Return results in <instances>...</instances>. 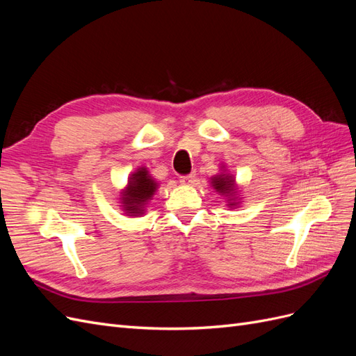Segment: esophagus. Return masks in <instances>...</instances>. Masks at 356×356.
I'll return each instance as SVG.
<instances>
[{
    "label": "esophagus",
    "instance_id": "obj_1",
    "mask_svg": "<svg viewBox=\"0 0 356 356\" xmlns=\"http://www.w3.org/2000/svg\"><path fill=\"white\" fill-rule=\"evenodd\" d=\"M195 181H196V174H188V175L179 177V182H181V184H186V186L193 184V182H195Z\"/></svg>",
    "mask_w": 356,
    "mask_h": 356
}]
</instances>
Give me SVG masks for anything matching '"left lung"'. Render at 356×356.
Here are the masks:
<instances>
[{
	"instance_id": "left-lung-1",
	"label": "left lung",
	"mask_w": 356,
	"mask_h": 356,
	"mask_svg": "<svg viewBox=\"0 0 356 356\" xmlns=\"http://www.w3.org/2000/svg\"><path fill=\"white\" fill-rule=\"evenodd\" d=\"M233 184H234V179L229 175H218L212 179V186L213 188L222 193V195H227V196H232L233 195ZM230 204H234V203H230Z\"/></svg>"
}]
</instances>
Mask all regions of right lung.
<instances>
[{
    "label": "right lung",
    "mask_w": 356,
    "mask_h": 356,
    "mask_svg": "<svg viewBox=\"0 0 356 356\" xmlns=\"http://www.w3.org/2000/svg\"><path fill=\"white\" fill-rule=\"evenodd\" d=\"M157 184L154 179L148 175L145 168L138 169L129 179L126 191H123V207L131 215L143 213V207L147 200L152 199Z\"/></svg>",
    "instance_id": "add662e5"
}]
</instances>
